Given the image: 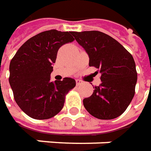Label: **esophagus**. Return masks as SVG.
<instances>
[{"label": "esophagus", "mask_w": 151, "mask_h": 151, "mask_svg": "<svg viewBox=\"0 0 151 151\" xmlns=\"http://www.w3.org/2000/svg\"><path fill=\"white\" fill-rule=\"evenodd\" d=\"M76 85H80V84H82V81L81 80H76Z\"/></svg>", "instance_id": "esophagus-1"}]
</instances>
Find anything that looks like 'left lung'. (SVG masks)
<instances>
[{"mask_svg": "<svg viewBox=\"0 0 151 151\" xmlns=\"http://www.w3.org/2000/svg\"><path fill=\"white\" fill-rule=\"evenodd\" d=\"M78 44L89 58V67L99 69L101 83L93 94L84 98L87 111L100 119L121 115L135 94L137 80L132 54L111 36L98 31L73 32Z\"/></svg>", "mask_w": 151, "mask_h": 151, "instance_id": "1", "label": "left lung"}]
</instances>
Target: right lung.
<instances>
[{
	"instance_id": "1",
	"label": "right lung",
	"mask_w": 151,
	"mask_h": 151,
	"mask_svg": "<svg viewBox=\"0 0 151 151\" xmlns=\"http://www.w3.org/2000/svg\"><path fill=\"white\" fill-rule=\"evenodd\" d=\"M72 32L50 30L27 40L9 64V82L16 103L36 119L53 117L63 109L67 93L76 81L66 77L51 82L57 53L64 44L73 41Z\"/></svg>"
}]
</instances>
